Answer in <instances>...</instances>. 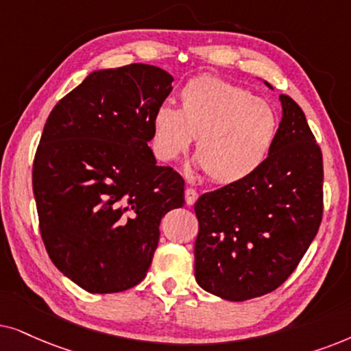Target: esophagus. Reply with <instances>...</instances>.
Wrapping results in <instances>:
<instances>
[{"label":"esophagus","mask_w":351,"mask_h":351,"mask_svg":"<svg viewBox=\"0 0 351 351\" xmlns=\"http://www.w3.org/2000/svg\"><path fill=\"white\" fill-rule=\"evenodd\" d=\"M197 197H199V194H197V191H195V189L188 188L184 191V200H186V204H188V205H194L195 200H197Z\"/></svg>","instance_id":"34e87169"}]
</instances>
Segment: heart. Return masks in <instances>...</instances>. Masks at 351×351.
<instances>
[{"mask_svg": "<svg viewBox=\"0 0 351 351\" xmlns=\"http://www.w3.org/2000/svg\"><path fill=\"white\" fill-rule=\"evenodd\" d=\"M278 112L250 90L217 77H199L180 90V109L158 106L152 117L157 157L175 162L195 138L197 165L215 183L249 178L278 139Z\"/></svg>", "mask_w": 351, "mask_h": 351, "instance_id": "b5f03b06", "label": "heart"}]
</instances>
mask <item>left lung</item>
<instances>
[{
	"mask_svg": "<svg viewBox=\"0 0 351 351\" xmlns=\"http://www.w3.org/2000/svg\"><path fill=\"white\" fill-rule=\"evenodd\" d=\"M279 101L282 120L263 165L194 205L195 281L224 300L245 302L278 289L319 230L321 149L297 102L286 95Z\"/></svg>",
	"mask_w": 351,
	"mask_h": 351,
	"instance_id": "1",
	"label": "left lung"
}]
</instances>
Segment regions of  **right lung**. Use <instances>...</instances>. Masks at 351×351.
Masks as SVG:
<instances>
[{"label": "right lung", "mask_w": 351, "mask_h": 351, "mask_svg": "<svg viewBox=\"0 0 351 351\" xmlns=\"http://www.w3.org/2000/svg\"><path fill=\"white\" fill-rule=\"evenodd\" d=\"M171 82L149 64L95 70L46 120L34 162L41 237L56 268L91 293L141 282L160 219L184 204L183 178L147 146Z\"/></svg>", "instance_id": "right-lung-1"}]
</instances>
